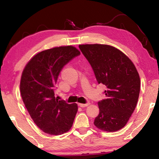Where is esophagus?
<instances>
[{"label":"esophagus","instance_id":"obj_1","mask_svg":"<svg viewBox=\"0 0 159 159\" xmlns=\"http://www.w3.org/2000/svg\"><path fill=\"white\" fill-rule=\"evenodd\" d=\"M89 104H90L89 102H88V103L86 104H79V106L80 107H88Z\"/></svg>","mask_w":159,"mask_h":159}]
</instances>
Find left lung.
I'll return each instance as SVG.
<instances>
[{"mask_svg":"<svg viewBox=\"0 0 159 159\" xmlns=\"http://www.w3.org/2000/svg\"><path fill=\"white\" fill-rule=\"evenodd\" d=\"M89 61L98 83L107 87L105 99L98 102L99 115L94 124L107 132H115L128 123L138 103L140 79L124 53L109 45H79Z\"/></svg>","mask_w":159,"mask_h":159,"instance_id":"left-lung-1","label":"left lung"}]
</instances>
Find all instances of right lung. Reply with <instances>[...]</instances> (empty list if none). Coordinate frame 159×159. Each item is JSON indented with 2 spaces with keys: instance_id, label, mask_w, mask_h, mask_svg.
<instances>
[{
  "instance_id": "obj_1",
  "label": "right lung",
  "mask_w": 159,
  "mask_h": 159,
  "mask_svg": "<svg viewBox=\"0 0 159 159\" xmlns=\"http://www.w3.org/2000/svg\"><path fill=\"white\" fill-rule=\"evenodd\" d=\"M80 54L72 45L45 50L34 55L23 70L22 100L34 122L45 133L61 134L73 125L77 104L56 99L55 85L64 66Z\"/></svg>"
}]
</instances>
